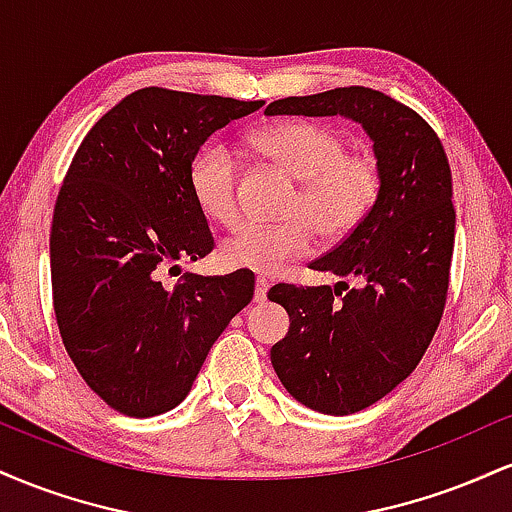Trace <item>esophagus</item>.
Masks as SVG:
<instances>
[{
    "label": "esophagus",
    "mask_w": 512,
    "mask_h": 512,
    "mask_svg": "<svg viewBox=\"0 0 512 512\" xmlns=\"http://www.w3.org/2000/svg\"><path fill=\"white\" fill-rule=\"evenodd\" d=\"M267 291H269V281L264 279V276H257V281H255V303H262L264 298H267Z\"/></svg>",
    "instance_id": "obj_1"
}]
</instances>
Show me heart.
I'll return each mask as SVG.
<instances>
[{
    "mask_svg": "<svg viewBox=\"0 0 512 512\" xmlns=\"http://www.w3.org/2000/svg\"><path fill=\"white\" fill-rule=\"evenodd\" d=\"M250 146L301 182L284 223H245L221 243L226 267L276 274L305 257L315 233L339 243L368 219L383 192V163L368 149L346 151L339 129L310 120L274 122L252 132ZM187 187L204 216L223 226L238 219V163L223 144H207L192 156Z\"/></svg>",
    "mask_w": 512,
    "mask_h": 512,
    "instance_id": "heart-1",
    "label": "heart"
}]
</instances>
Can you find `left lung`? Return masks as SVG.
I'll return each mask as SVG.
<instances>
[{
    "label": "left lung",
    "mask_w": 512,
    "mask_h": 512,
    "mask_svg": "<svg viewBox=\"0 0 512 512\" xmlns=\"http://www.w3.org/2000/svg\"><path fill=\"white\" fill-rule=\"evenodd\" d=\"M264 113L351 117L383 163V192L368 219L310 264L361 284L269 291L291 320L272 346L281 385L322 414H354L419 366L443 317L455 248L448 156L424 117L366 86L281 98Z\"/></svg>",
    "instance_id": "8db88e82"
}]
</instances>
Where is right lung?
Instances as JSON below:
<instances>
[{"instance_id":"1","label":"right lung","mask_w":512,"mask_h":512,"mask_svg":"<svg viewBox=\"0 0 512 512\" xmlns=\"http://www.w3.org/2000/svg\"><path fill=\"white\" fill-rule=\"evenodd\" d=\"M262 101L139 88L108 110L72 158L50 231L52 305L86 385L120 414L178 407L255 274L163 276L214 250L187 168L216 129Z\"/></svg>"}]
</instances>
